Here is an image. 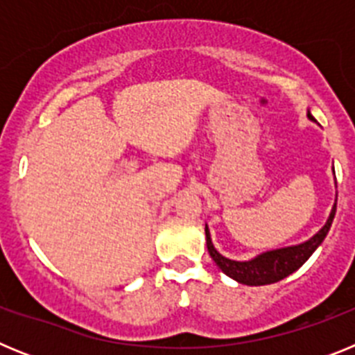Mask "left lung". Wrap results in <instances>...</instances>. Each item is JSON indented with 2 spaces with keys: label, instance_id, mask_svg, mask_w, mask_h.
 Segmentation results:
<instances>
[{
  "label": "left lung",
  "instance_id": "obj_1",
  "mask_svg": "<svg viewBox=\"0 0 355 355\" xmlns=\"http://www.w3.org/2000/svg\"><path fill=\"white\" fill-rule=\"evenodd\" d=\"M307 119L316 122L309 110H307ZM334 215H336V202L332 206L331 215H329L324 227L320 229L316 234H313L309 240L302 241V243H297V245L265 250V252L258 254V256H254V258L250 259H245V261H236V259L222 256V254L215 249V245H213L208 224H206L205 229L206 245H208V252L209 256H211V259L216 263V266H218L225 275L234 279L236 283L247 284V286H265V284L277 283L281 279L288 277V275L293 274L295 270H299L300 266H302L307 259L311 258V254L322 245V241L327 236L332 220H334Z\"/></svg>",
  "mask_w": 355,
  "mask_h": 355
}]
</instances>
